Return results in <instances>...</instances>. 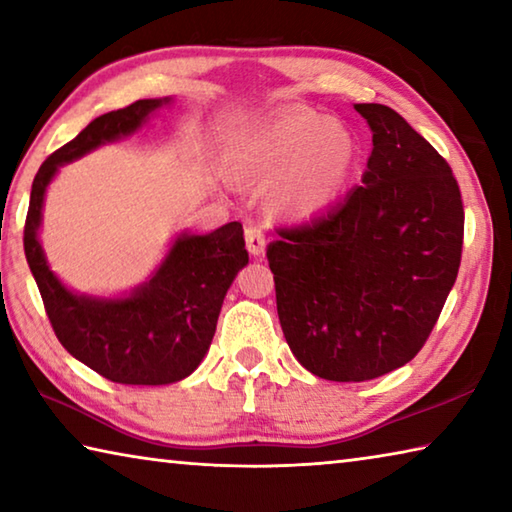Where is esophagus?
I'll list each match as a JSON object with an SVG mask.
<instances>
[{"mask_svg":"<svg viewBox=\"0 0 512 512\" xmlns=\"http://www.w3.org/2000/svg\"><path fill=\"white\" fill-rule=\"evenodd\" d=\"M246 248L250 255H262L264 248H266V235L262 228H257V225H253V228L246 230Z\"/></svg>","mask_w":512,"mask_h":512,"instance_id":"34e87169","label":"esophagus"}]
</instances>
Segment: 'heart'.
Instances as JSON below:
<instances>
[{
    "mask_svg": "<svg viewBox=\"0 0 512 512\" xmlns=\"http://www.w3.org/2000/svg\"><path fill=\"white\" fill-rule=\"evenodd\" d=\"M357 137L345 121L314 110H291L241 133L230 151L232 178L266 187L271 210L284 219L325 212L348 185Z\"/></svg>",
    "mask_w": 512,
    "mask_h": 512,
    "instance_id": "heart-1",
    "label": "heart"
}]
</instances>
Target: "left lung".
Returning <instances> with one entry per match:
<instances>
[{"label": "left lung", "mask_w": 512, "mask_h": 512, "mask_svg": "<svg viewBox=\"0 0 512 512\" xmlns=\"http://www.w3.org/2000/svg\"><path fill=\"white\" fill-rule=\"evenodd\" d=\"M354 110L372 131L361 187L327 216L280 228L266 250L284 339L329 381L409 363L443 311L463 250L461 189L447 160L393 108Z\"/></svg>", "instance_id": "8db88e82"}]
</instances>
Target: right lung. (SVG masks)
<instances>
[{
  "label": "right lung",
  "mask_w": 512,
  "mask_h": 512,
  "mask_svg": "<svg viewBox=\"0 0 512 512\" xmlns=\"http://www.w3.org/2000/svg\"><path fill=\"white\" fill-rule=\"evenodd\" d=\"M169 103V97L140 99L106 112L51 153L33 178L24 223V255L58 341L74 359L115 384L162 386L192 375L210 350L225 293L248 264L239 221L210 235H178L149 282L121 298L69 291L47 264L38 232L42 203L58 167L140 131L155 110Z\"/></svg>",
  "instance_id": "1"
}]
</instances>
